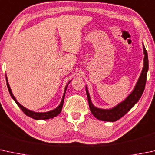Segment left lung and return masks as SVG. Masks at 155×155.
I'll return each mask as SVG.
<instances>
[{"label": "left lung", "instance_id": "8db88e82", "mask_svg": "<svg viewBox=\"0 0 155 155\" xmlns=\"http://www.w3.org/2000/svg\"><path fill=\"white\" fill-rule=\"evenodd\" d=\"M143 52H144L145 56L144 66H143L142 73H141L140 76L135 85V87L134 88L132 92L128 95V97L124 101L118 104L117 106L111 109H101L95 107L92 104L88 91L86 87V94H87L90 110L96 118L99 120H102V121L115 122L124 116L125 114L129 111L131 107L139 101L143 91H144L146 82V76H147V72L149 70L148 54L144 45H143Z\"/></svg>", "mask_w": 155, "mask_h": 155}]
</instances>
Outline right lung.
Listing matches in <instances>:
<instances>
[{
    "label": "right lung",
    "instance_id": "add662e5",
    "mask_svg": "<svg viewBox=\"0 0 155 155\" xmlns=\"http://www.w3.org/2000/svg\"><path fill=\"white\" fill-rule=\"evenodd\" d=\"M6 84H7V87H8V90H9V94H10L12 98L14 99L15 102H16V104L18 105V107H20L21 109V110H23V112H24V113L27 116L30 117H31V118L35 119V120H48V119L53 118V117H56L57 115H58L60 113H61V109H62V106H63V103H64V96H65V92H66V90H67V87H68V84L71 82H68V84L66 85V87H65V91H64V95H63V97H62V99H61V103H60V105H58V106L57 107L56 109H54V110H50V111H48V112H44V113H38V112H34V111H32V110H28V109H27L26 107L22 106V105H21V104L19 103V102H18L17 100H16V99L15 98V97L13 96L12 91H11L10 87H9V83H8L7 78H6Z\"/></svg>",
    "mask_w": 155,
    "mask_h": 155
}]
</instances>
